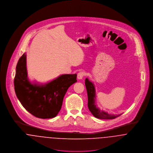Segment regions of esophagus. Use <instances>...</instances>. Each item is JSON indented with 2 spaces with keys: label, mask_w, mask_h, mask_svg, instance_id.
I'll return each instance as SVG.
<instances>
[{
  "label": "esophagus",
  "mask_w": 153,
  "mask_h": 153,
  "mask_svg": "<svg viewBox=\"0 0 153 153\" xmlns=\"http://www.w3.org/2000/svg\"><path fill=\"white\" fill-rule=\"evenodd\" d=\"M85 74V73L84 71H80V72L78 73V74H77V79H78L79 80L82 79L84 77Z\"/></svg>",
  "instance_id": "esophagus-1"
}]
</instances>
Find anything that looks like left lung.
<instances>
[{"label": "left lung", "instance_id": "8db88e82", "mask_svg": "<svg viewBox=\"0 0 153 153\" xmlns=\"http://www.w3.org/2000/svg\"><path fill=\"white\" fill-rule=\"evenodd\" d=\"M85 85L88 96V107L90 112L95 117L100 119H114L121 115V114L118 115L108 114L102 110H100V109L96 106L95 103L96 90L94 84L86 78L85 80Z\"/></svg>", "mask_w": 153, "mask_h": 153}]
</instances>
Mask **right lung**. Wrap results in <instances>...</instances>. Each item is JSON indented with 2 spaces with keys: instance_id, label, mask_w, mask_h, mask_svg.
I'll return each mask as SVG.
<instances>
[{
  "instance_id": "obj_1",
  "label": "right lung",
  "mask_w": 153,
  "mask_h": 153,
  "mask_svg": "<svg viewBox=\"0 0 153 153\" xmlns=\"http://www.w3.org/2000/svg\"><path fill=\"white\" fill-rule=\"evenodd\" d=\"M77 74H63L45 85L32 83L27 77L26 54L17 62L14 79L17 99L30 114L40 119H51L60 111L68 87L77 82Z\"/></svg>"
}]
</instances>
